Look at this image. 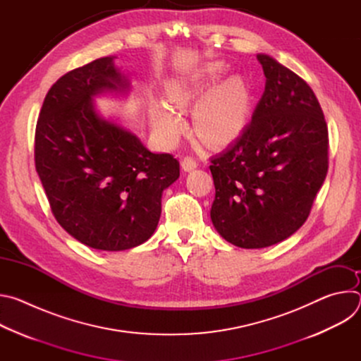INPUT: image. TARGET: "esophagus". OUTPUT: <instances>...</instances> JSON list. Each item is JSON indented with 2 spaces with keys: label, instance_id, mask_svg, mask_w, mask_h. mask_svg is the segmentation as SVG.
Returning <instances> with one entry per match:
<instances>
[{
  "label": "esophagus",
  "instance_id": "esophagus-1",
  "mask_svg": "<svg viewBox=\"0 0 361 361\" xmlns=\"http://www.w3.org/2000/svg\"><path fill=\"white\" fill-rule=\"evenodd\" d=\"M181 166H183V169H184L185 171H191V170L197 169L198 163H197V160H195L194 157H191V156H185V157L183 159V161H181Z\"/></svg>",
  "mask_w": 361,
  "mask_h": 361
}]
</instances>
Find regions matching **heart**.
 <instances>
[{"label":"heart","mask_w":361,"mask_h":361,"mask_svg":"<svg viewBox=\"0 0 361 361\" xmlns=\"http://www.w3.org/2000/svg\"><path fill=\"white\" fill-rule=\"evenodd\" d=\"M223 73L221 63L204 66L195 74L174 80L167 85V101H154L149 107L151 126L163 140L174 141L181 134L184 124L173 110L185 109L201 95ZM248 110V91L240 77H230L210 90L197 102L194 120L198 133L210 141L231 138L244 124Z\"/></svg>","instance_id":"obj_1"}]
</instances>
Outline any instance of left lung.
Segmentation results:
<instances>
[{"label":"left lung","instance_id":"1","mask_svg":"<svg viewBox=\"0 0 361 361\" xmlns=\"http://www.w3.org/2000/svg\"><path fill=\"white\" fill-rule=\"evenodd\" d=\"M266 90L241 135L213 157L212 220L228 243L263 248L295 233L329 170V128L301 77L259 54Z\"/></svg>","mask_w":361,"mask_h":361}]
</instances>
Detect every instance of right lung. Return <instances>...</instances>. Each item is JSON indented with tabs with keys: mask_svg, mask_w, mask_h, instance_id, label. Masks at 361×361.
Masks as SVG:
<instances>
[{
	"mask_svg": "<svg viewBox=\"0 0 361 361\" xmlns=\"http://www.w3.org/2000/svg\"><path fill=\"white\" fill-rule=\"evenodd\" d=\"M126 85L113 57L75 68L48 90L35 127V170L51 212L75 240L106 251L147 241L161 216L163 190L180 177L171 154L148 151L97 116L92 97Z\"/></svg>",
	"mask_w": 361,
	"mask_h": 361,
	"instance_id": "obj_1",
	"label": "right lung"
}]
</instances>
